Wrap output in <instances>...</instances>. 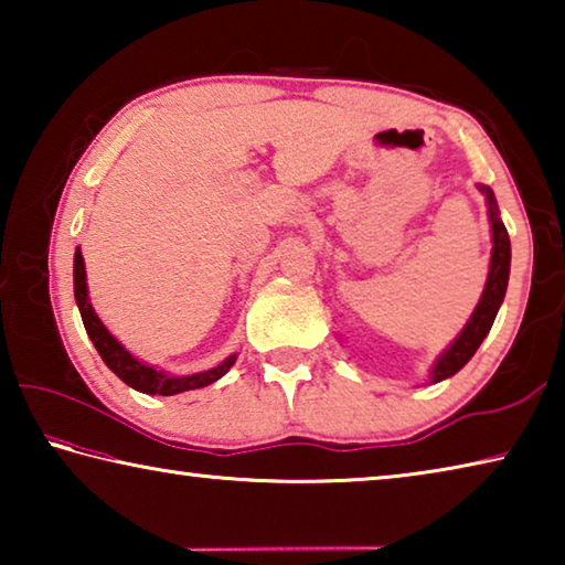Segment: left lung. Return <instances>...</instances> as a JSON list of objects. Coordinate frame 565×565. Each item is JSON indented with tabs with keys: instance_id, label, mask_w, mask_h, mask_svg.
Returning a JSON list of instances; mask_svg holds the SVG:
<instances>
[{
	"instance_id": "left-lung-1",
	"label": "left lung",
	"mask_w": 565,
	"mask_h": 565,
	"mask_svg": "<svg viewBox=\"0 0 565 565\" xmlns=\"http://www.w3.org/2000/svg\"><path fill=\"white\" fill-rule=\"evenodd\" d=\"M486 194V202H489V218H491V234H493V248H491V269H489V279H486V289L481 294V301H478L476 311L471 313V319L463 327V331L458 333V339L448 347L431 369V384H438L448 376H454L456 371H461L476 349L481 347V341L489 337V331L493 327L495 313H499L503 296H505V286H509V271H511V238L509 232L499 216V204H495V196L491 186H478Z\"/></svg>"
}]
</instances>
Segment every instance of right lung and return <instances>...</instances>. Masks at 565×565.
<instances>
[{
	"instance_id": "add662e5",
	"label": "right lung",
	"mask_w": 565,
	"mask_h": 565,
	"mask_svg": "<svg viewBox=\"0 0 565 565\" xmlns=\"http://www.w3.org/2000/svg\"><path fill=\"white\" fill-rule=\"evenodd\" d=\"M74 299H76V306H79L84 329H87L94 349L99 351L104 363H107V366L124 381V384L141 391V394L174 396V394H181V391L204 388L222 379L226 371L236 363V353H232V356L224 359L218 366L209 369V371H199V374H189V376H171V374H167V371L154 369L145 361L134 359L131 353L124 349L121 343L107 331V327L99 321L97 311L92 309L89 291H87V271H84V256H82L79 246H76V252H74Z\"/></svg>"
}]
</instances>
